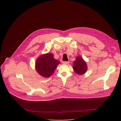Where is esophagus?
<instances>
[{"instance_id": "1", "label": "esophagus", "mask_w": 121, "mask_h": 121, "mask_svg": "<svg viewBox=\"0 0 121 121\" xmlns=\"http://www.w3.org/2000/svg\"><path fill=\"white\" fill-rule=\"evenodd\" d=\"M69 62L68 61H63V63L64 64H69Z\"/></svg>"}]
</instances>
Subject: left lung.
<instances>
[{
	"label": "left lung",
	"instance_id": "8db88e82",
	"mask_svg": "<svg viewBox=\"0 0 121 121\" xmlns=\"http://www.w3.org/2000/svg\"><path fill=\"white\" fill-rule=\"evenodd\" d=\"M73 68L76 73L78 75H83L87 70V65L82 57L78 56L73 62Z\"/></svg>",
	"mask_w": 121,
	"mask_h": 121
}]
</instances>
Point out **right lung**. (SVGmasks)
I'll list each match as a JSON object with an SVG mask.
<instances>
[{
	"label": "right lung",
	"instance_id": "obj_1",
	"mask_svg": "<svg viewBox=\"0 0 121 121\" xmlns=\"http://www.w3.org/2000/svg\"><path fill=\"white\" fill-rule=\"evenodd\" d=\"M60 62L54 57L52 54H46L41 55L36 59L35 68L37 72L44 78L52 75Z\"/></svg>",
	"mask_w": 121,
	"mask_h": 121
}]
</instances>
